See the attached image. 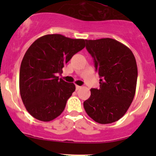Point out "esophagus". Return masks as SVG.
Returning a JSON list of instances; mask_svg holds the SVG:
<instances>
[{"label": "esophagus", "instance_id": "34e87169", "mask_svg": "<svg viewBox=\"0 0 156 156\" xmlns=\"http://www.w3.org/2000/svg\"><path fill=\"white\" fill-rule=\"evenodd\" d=\"M76 90H78V89H80V88H81V87H80V86L76 85Z\"/></svg>", "mask_w": 156, "mask_h": 156}]
</instances>
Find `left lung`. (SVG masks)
<instances>
[{"instance_id": "1", "label": "left lung", "mask_w": 156, "mask_h": 156, "mask_svg": "<svg viewBox=\"0 0 156 156\" xmlns=\"http://www.w3.org/2000/svg\"><path fill=\"white\" fill-rule=\"evenodd\" d=\"M86 48L94 59L100 78V88L91 89L83 102L86 112L100 124L119 120L129 108L138 76L136 58L125 44L114 39L87 40Z\"/></svg>"}]
</instances>
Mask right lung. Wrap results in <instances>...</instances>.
I'll list each match as a JSON object with an SVG mask.
<instances>
[{"label":"right lung","instance_id":"add662e5","mask_svg":"<svg viewBox=\"0 0 156 156\" xmlns=\"http://www.w3.org/2000/svg\"><path fill=\"white\" fill-rule=\"evenodd\" d=\"M85 47V39L61 34L42 36L25 53L20 69V92L26 110L33 117L49 122L60 115L76 90L58 74L76 53Z\"/></svg>","mask_w":156,"mask_h":156}]
</instances>
